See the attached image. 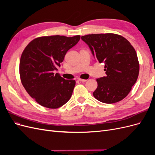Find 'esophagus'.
<instances>
[{
	"label": "esophagus",
	"instance_id": "esophagus-1",
	"mask_svg": "<svg viewBox=\"0 0 155 155\" xmlns=\"http://www.w3.org/2000/svg\"><path fill=\"white\" fill-rule=\"evenodd\" d=\"M78 80L79 81H81V82H85L87 81V79H81V78H78Z\"/></svg>",
	"mask_w": 155,
	"mask_h": 155
}]
</instances>
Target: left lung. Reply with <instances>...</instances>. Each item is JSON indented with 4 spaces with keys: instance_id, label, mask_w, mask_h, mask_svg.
Instances as JSON below:
<instances>
[{
    "instance_id": "1",
    "label": "left lung",
    "mask_w": 155,
    "mask_h": 155,
    "mask_svg": "<svg viewBox=\"0 0 155 155\" xmlns=\"http://www.w3.org/2000/svg\"><path fill=\"white\" fill-rule=\"evenodd\" d=\"M81 39L98 61L105 63L107 76L96 79L97 87L94 97L108 104L122 100L139 74V62L133 46L124 37L110 33L89 34L82 36Z\"/></svg>"
}]
</instances>
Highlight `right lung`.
I'll list each match as a JSON object with an SVG mask.
<instances>
[{
    "instance_id": "right-lung-1",
    "label": "right lung",
    "mask_w": 155,
    "mask_h": 155,
    "mask_svg": "<svg viewBox=\"0 0 155 155\" xmlns=\"http://www.w3.org/2000/svg\"><path fill=\"white\" fill-rule=\"evenodd\" d=\"M79 39L80 35L39 37L23 50L19 64L21 81L28 94L41 106L58 109L71 97L76 81L64 79L54 71Z\"/></svg>"
}]
</instances>
